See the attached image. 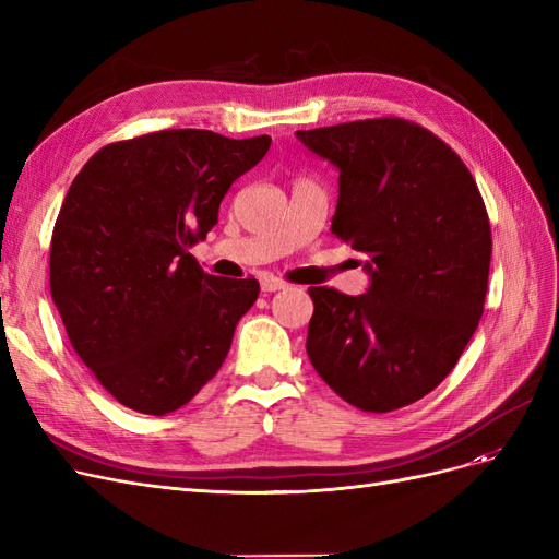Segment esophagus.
Masks as SVG:
<instances>
[{"label": "esophagus", "mask_w": 559, "mask_h": 559, "mask_svg": "<svg viewBox=\"0 0 559 559\" xmlns=\"http://www.w3.org/2000/svg\"><path fill=\"white\" fill-rule=\"evenodd\" d=\"M286 286H289V284L277 280V277H273V275H261V289H263L265 294L282 292V289H286Z\"/></svg>", "instance_id": "1"}]
</instances>
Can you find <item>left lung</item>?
Segmentation results:
<instances>
[{
  "label": "left lung",
  "instance_id": "8db88e82",
  "mask_svg": "<svg viewBox=\"0 0 559 559\" xmlns=\"http://www.w3.org/2000/svg\"><path fill=\"white\" fill-rule=\"evenodd\" d=\"M337 167L331 233L368 259V292L310 286L308 357L366 413L427 396L460 361L483 317L492 233L468 167L403 118L298 130Z\"/></svg>",
  "mask_w": 559,
  "mask_h": 559
}]
</instances>
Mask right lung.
<instances>
[{"label": "right lung", "instance_id": "1", "mask_svg": "<svg viewBox=\"0 0 559 559\" xmlns=\"http://www.w3.org/2000/svg\"><path fill=\"white\" fill-rule=\"evenodd\" d=\"M267 148V134L160 130L99 148L74 177L50 240V296L81 361L126 408L173 413L222 368L259 282L205 275L189 247Z\"/></svg>", "mask_w": 559, "mask_h": 559}]
</instances>
